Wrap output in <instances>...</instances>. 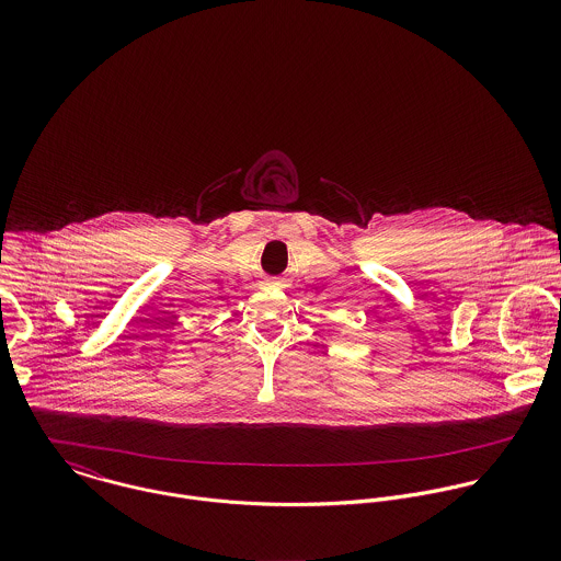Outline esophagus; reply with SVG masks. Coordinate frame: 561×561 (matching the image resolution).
<instances>
[{"instance_id":"34e87169","label":"esophagus","mask_w":561,"mask_h":561,"mask_svg":"<svg viewBox=\"0 0 561 561\" xmlns=\"http://www.w3.org/2000/svg\"><path fill=\"white\" fill-rule=\"evenodd\" d=\"M267 285L283 289V287H285V280H283V278H267Z\"/></svg>"}]
</instances>
